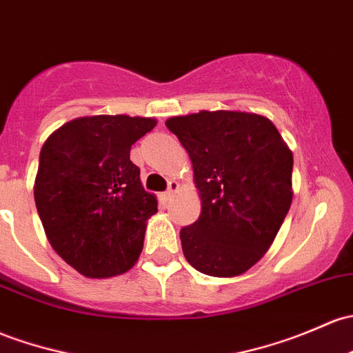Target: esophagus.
I'll list each match as a JSON object with an SVG mask.
<instances>
[{"mask_svg": "<svg viewBox=\"0 0 353 353\" xmlns=\"http://www.w3.org/2000/svg\"><path fill=\"white\" fill-rule=\"evenodd\" d=\"M177 189H179V184H177L176 181H169V184H167V191H165L167 198H170V196H172Z\"/></svg>", "mask_w": 353, "mask_h": 353, "instance_id": "esophagus-1", "label": "esophagus"}]
</instances>
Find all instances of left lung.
<instances>
[{
	"mask_svg": "<svg viewBox=\"0 0 353 353\" xmlns=\"http://www.w3.org/2000/svg\"><path fill=\"white\" fill-rule=\"evenodd\" d=\"M165 127L186 148L201 214L181 230L188 262L213 277L240 276L276 239L292 201V154L265 117L199 111Z\"/></svg>",
	"mask_w": 353,
	"mask_h": 353,
	"instance_id": "obj_1",
	"label": "left lung"
}]
</instances>
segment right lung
<instances>
[{
    "mask_svg": "<svg viewBox=\"0 0 353 353\" xmlns=\"http://www.w3.org/2000/svg\"><path fill=\"white\" fill-rule=\"evenodd\" d=\"M155 125L127 114L77 118L40 150L37 211L54 250L83 276L127 272L142 252L157 199L140 183L130 148Z\"/></svg>",
    "mask_w": 353,
    "mask_h": 353,
    "instance_id": "1",
    "label": "right lung"
}]
</instances>
